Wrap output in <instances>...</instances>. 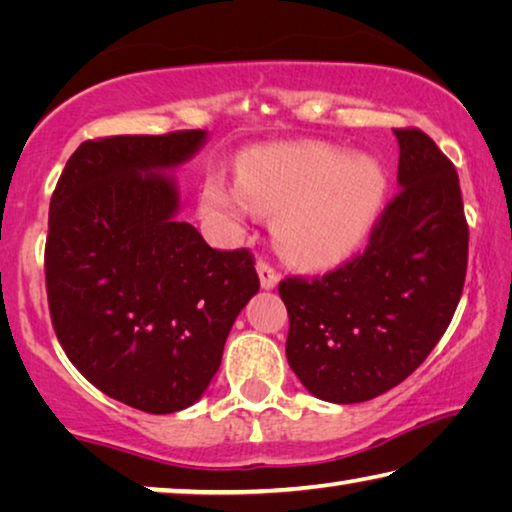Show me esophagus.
<instances>
[{
  "instance_id": "34e87169",
  "label": "esophagus",
  "mask_w": 512,
  "mask_h": 512,
  "mask_svg": "<svg viewBox=\"0 0 512 512\" xmlns=\"http://www.w3.org/2000/svg\"><path fill=\"white\" fill-rule=\"evenodd\" d=\"M257 275H259V284H262V289L271 291L277 287V282H280V275L275 273V268L266 262H257Z\"/></svg>"
}]
</instances>
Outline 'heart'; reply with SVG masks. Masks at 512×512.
Masks as SVG:
<instances>
[{
  "label": "heart",
  "instance_id": "1",
  "mask_svg": "<svg viewBox=\"0 0 512 512\" xmlns=\"http://www.w3.org/2000/svg\"><path fill=\"white\" fill-rule=\"evenodd\" d=\"M388 192L386 173L370 155H350L320 142L250 151L239 183L212 178L203 189L207 212L241 223L257 212L273 216L277 248L293 262L325 266L357 250Z\"/></svg>",
  "mask_w": 512,
  "mask_h": 512
}]
</instances>
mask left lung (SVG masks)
I'll list each match as a JSON object with an SVG mask.
<instances>
[{"label": "left lung", "instance_id": "obj_1", "mask_svg": "<svg viewBox=\"0 0 512 512\" xmlns=\"http://www.w3.org/2000/svg\"><path fill=\"white\" fill-rule=\"evenodd\" d=\"M400 144V194L366 253L316 280L289 277L287 359L318 400L357 404L391 391L452 323L467 268V221L454 164L418 128Z\"/></svg>", "mask_w": 512, "mask_h": 512}]
</instances>
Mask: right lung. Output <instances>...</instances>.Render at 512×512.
Here are the masks:
<instances>
[{"label": "right lung", "mask_w": 512, "mask_h": 512, "mask_svg": "<svg viewBox=\"0 0 512 512\" xmlns=\"http://www.w3.org/2000/svg\"><path fill=\"white\" fill-rule=\"evenodd\" d=\"M205 142V131L83 142L49 205L58 341L92 386L146 413L201 400L232 323L259 291L248 250H214L178 219L171 173Z\"/></svg>", "instance_id": "obj_1"}]
</instances>
